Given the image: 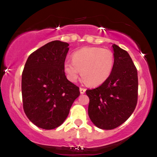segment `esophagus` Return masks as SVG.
Instances as JSON below:
<instances>
[{
  "instance_id": "1",
  "label": "esophagus",
  "mask_w": 157,
  "mask_h": 157,
  "mask_svg": "<svg viewBox=\"0 0 157 157\" xmlns=\"http://www.w3.org/2000/svg\"><path fill=\"white\" fill-rule=\"evenodd\" d=\"M80 94H84L86 92V89H84V88H80Z\"/></svg>"
}]
</instances>
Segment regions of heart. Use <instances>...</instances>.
Instances as JSON below:
<instances>
[{
	"instance_id": "obj_1",
	"label": "heart",
	"mask_w": 157,
	"mask_h": 157,
	"mask_svg": "<svg viewBox=\"0 0 157 157\" xmlns=\"http://www.w3.org/2000/svg\"><path fill=\"white\" fill-rule=\"evenodd\" d=\"M72 60L64 63V71L68 80L75 82L82 72L84 80L95 86L103 83L111 75L114 55L108 48L85 47L74 53Z\"/></svg>"
}]
</instances>
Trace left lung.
Segmentation results:
<instances>
[{
  "mask_svg": "<svg viewBox=\"0 0 157 157\" xmlns=\"http://www.w3.org/2000/svg\"><path fill=\"white\" fill-rule=\"evenodd\" d=\"M114 65L109 78L100 86L87 89L88 113L99 128L111 130L134 112L138 99L137 70L125 50L113 45Z\"/></svg>",
  "mask_w": 157,
  "mask_h": 157,
  "instance_id": "8db88e82",
  "label": "left lung"
}]
</instances>
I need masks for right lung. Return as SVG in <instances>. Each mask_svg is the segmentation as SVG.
<instances>
[{
  "instance_id": "right-lung-1",
  "label": "right lung",
  "mask_w": 157,
  "mask_h": 157,
  "mask_svg": "<svg viewBox=\"0 0 157 157\" xmlns=\"http://www.w3.org/2000/svg\"><path fill=\"white\" fill-rule=\"evenodd\" d=\"M68 44L48 43L32 52L22 73L23 107L36 126L52 130L60 126L69 113L80 89L65 75Z\"/></svg>"
}]
</instances>
